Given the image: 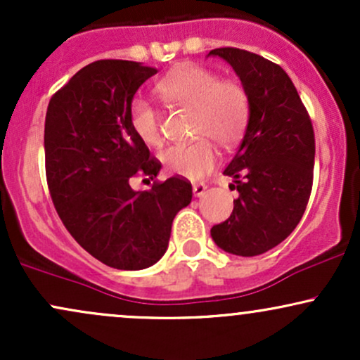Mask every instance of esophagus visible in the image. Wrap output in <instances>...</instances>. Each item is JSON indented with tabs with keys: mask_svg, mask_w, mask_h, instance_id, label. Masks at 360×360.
<instances>
[{
	"mask_svg": "<svg viewBox=\"0 0 360 360\" xmlns=\"http://www.w3.org/2000/svg\"><path fill=\"white\" fill-rule=\"evenodd\" d=\"M193 193H194V196H203V194L206 193V186L203 183L193 184Z\"/></svg>",
	"mask_w": 360,
	"mask_h": 360,
	"instance_id": "esophagus-1",
	"label": "esophagus"
}]
</instances>
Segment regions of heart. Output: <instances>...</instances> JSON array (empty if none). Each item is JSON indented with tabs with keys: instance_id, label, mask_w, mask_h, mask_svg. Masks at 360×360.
<instances>
[{
	"instance_id": "b5f03b06",
	"label": "heart",
	"mask_w": 360,
	"mask_h": 360,
	"mask_svg": "<svg viewBox=\"0 0 360 360\" xmlns=\"http://www.w3.org/2000/svg\"><path fill=\"white\" fill-rule=\"evenodd\" d=\"M155 93L166 105L191 110L189 135L194 140L169 146L159 154L169 174L186 179H201L217 162L213 143L233 148L245 135L250 120V98L237 79H220L212 69L184 64L172 69L155 84ZM134 134L148 147L162 142L160 115L143 98H135L128 108Z\"/></svg>"
}]
</instances>
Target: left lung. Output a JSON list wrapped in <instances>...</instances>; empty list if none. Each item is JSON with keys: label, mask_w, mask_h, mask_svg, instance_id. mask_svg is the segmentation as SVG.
<instances>
[{"label": "left lung", "mask_w": 360, "mask_h": 360, "mask_svg": "<svg viewBox=\"0 0 360 360\" xmlns=\"http://www.w3.org/2000/svg\"><path fill=\"white\" fill-rule=\"evenodd\" d=\"M210 56L232 65L250 98L242 146L223 171L235 179L238 198L212 237L225 252L252 257L279 245L303 217L313 188L315 131L281 65L233 47L214 49Z\"/></svg>", "instance_id": "8db88e82"}]
</instances>
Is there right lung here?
<instances>
[{
	"label": "right lung",
	"instance_id": "obj_1",
	"mask_svg": "<svg viewBox=\"0 0 360 360\" xmlns=\"http://www.w3.org/2000/svg\"><path fill=\"white\" fill-rule=\"evenodd\" d=\"M155 68L91 62L53 93L45 115V176L62 223L86 252L115 269L150 267L167 250L176 213L191 203L184 177L157 181L159 159L128 122V108ZM155 179L134 192L131 176Z\"/></svg>",
	"mask_w": 360,
	"mask_h": 360
}]
</instances>
